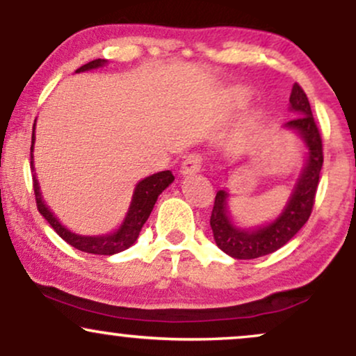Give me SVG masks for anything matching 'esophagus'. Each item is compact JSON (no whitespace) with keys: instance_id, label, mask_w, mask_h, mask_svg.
<instances>
[{"instance_id":"esophagus-1","label":"esophagus","mask_w":356,"mask_h":356,"mask_svg":"<svg viewBox=\"0 0 356 356\" xmlns=\"http://www.w3.org/2000/svg\"><path fill=\"white\" fill-rule=\"evenodd\" d=\"M202 155L201 154H189L186 159H184L181 172L182 174H192V172H199L202 167Z\"/></svg>"}]
</instances>
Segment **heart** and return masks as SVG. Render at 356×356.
I'll use <instances>...</instances> for the list:
<instances>
[{"label":"heart","instance_id":"b5f03b06","mask_svg":"<svg viewBox=\"0 0 356 356\" xmlns=\"http://www.w3.org/2000/svg\"><path fill=\"white\" fill-rule=\"evenodd\" d=\"M231 99L234 102H243L246 99V92H243V90H234V92L231 93Z\"/></svg>","mask_w":356,"mask_h":356}]
</instances>
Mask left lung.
I'll return each mask as SVG.
<instances>
[{
    "label": "left lung",
    "instance_id": "obj_1",
    "mask_svg": "<svg viewBox=\"0 0 356 356\" xmlns=\"http://www.w3.org/2000/svg\"><path fill=\"white\" fill-rule=\"evenodd\" d=\"M289 105H291V110H295L300 115L286 122L284 127H289L300 134L308 147V159L280 218L257 229H239L231 222L229 212H227L229 194L226 191H218L216 194L211 214L212 234L219 249L236 259H256V257L277 251L305 226L306 220L312 216L323 165L321 136L313 118L308 97L298 83L293 85Z\"/></svg>",
    "mask_w": 356,
    "mask_h": 356
}]
</instances>
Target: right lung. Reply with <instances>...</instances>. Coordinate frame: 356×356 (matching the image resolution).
<instances>
[{
    "label": "right lung",
    "mask_w": 356,
    "mask_h": 356,
    "mask_svg": "<svg viewBox=\"0 0 356 356\" xmlns=\"http://www.w3.org/2000/svg\"><path fill=\"white\" fill-rule=\"evenodd\" d=\"M105 61L107 60H102V58L88 61L87 65L80 67L79 70H76V73L104 67ZM33 142H35V125H33V134H31V152H33ZM30 165H31V170L35 172L33 154H31ZM172 181H174L172 172H170V170H162V172L149 175V177H145L144 181L138 182L136 186V191H134L132 202H130L129 212H127L124 222L120 224V227H118L117 231L110 232V234H105V236H80V234H75V232L68 231L67 227H65L63 224L55 218V214L48 209L47 204H44L35 174H33V191H35L36 207H38L40 214L48 220V224H50L53 229L56 231V234H58L61 239L67 241L70 246L76 248L79 251L90 252V254L112 256L120 251H125V249H129L134 243H136L138 238V232H140L142 226H144L145 220L149 219L150 212L154 209L155 201H157V197L162 194V191H164L165 187H169V184Z\"/></svg>",
    "instance_id": "right-lung-1"
}]
</instances>
